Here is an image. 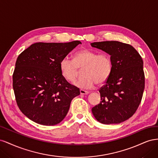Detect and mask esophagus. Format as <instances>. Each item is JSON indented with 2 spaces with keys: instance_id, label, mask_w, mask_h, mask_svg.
I'll return each instance as SVG.
<instances>
[{
  "instance_id": "obj_1",
  "label": "esophagus",
  "mask_w": 158,
  "mask_h": 158,
  "mask_svg": "<svg viewBox=\"0 0 158 158\" xmlns=\"http://www.w3.org/2000/svg\"><path fill=\"white\" fill-rule=\"evenodd\" d=\"M80 93L81 95H88L89 94V92H88V91H85L84 89H80Z\"/></svg>"
}]
</instances>
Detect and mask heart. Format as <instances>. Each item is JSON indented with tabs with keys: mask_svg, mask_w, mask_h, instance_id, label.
Here are the masks:
<instances>
[{
	"mask_svg": "<svg viewBox=\"0 0 158 158\" xmlns=\"http://www.w3.org/2000/svg\"><path fill=\"white\" fill-rule=\"evenodd\" d=\"M80 69H83L84 75L74 83L81 89H91L95 84L101 85L109 78L113 69L111 56L107 53H99L89 49L76 52L72 60L64 57L60 63V69L63 77L74 82L78 77Z\"/></svg>",
	"mask_w": 158,
	"mask_h": 158,
	"instance_id": "b5f03b06",
	"label": "heart"
}]
</instances>
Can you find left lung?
I'll use <instances>...</instances> for the list:
<instances>
[{
    "instance_id": "8db88e82",
    "label": "left lung",
    "mask_w": 158,
    "mask_h": 158,
    "mask_svg": "<svg viewBox=\"0 0 158 158\" xmlns=\"http://www.w3.org/2000/svg\"><path fill=\"white\" fill-rule=\"evenodd\" d=\"M93 47L111 55L113 69L99 92L101 102L92 109L103 124H118L135 113L142 98L145 76L141 56L134 47L116 41L94 42Z\"/></svg>"
}]
</instances>
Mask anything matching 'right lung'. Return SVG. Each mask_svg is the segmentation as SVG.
I'll list each match as a JSON object with an SVG mask.
<instances>
[{
  "mask_svg": "<svg viewBox=\"0 0 158 158\" xmlns=\"http://www.w3.org/2000/svg\"><path fill=\"white\" fill-rule=\"evenodd\" d=\"M81 44L80 41L35 43L18 56L13 89L19 109L30 120L52 126L66 117L80 89L63 77L60 63Z\"/></svg>",
  "mask_w": 158,
  "mask_h": 158,
  "instance_id": "1",
  "label": "right lung"
}]
</instances>
